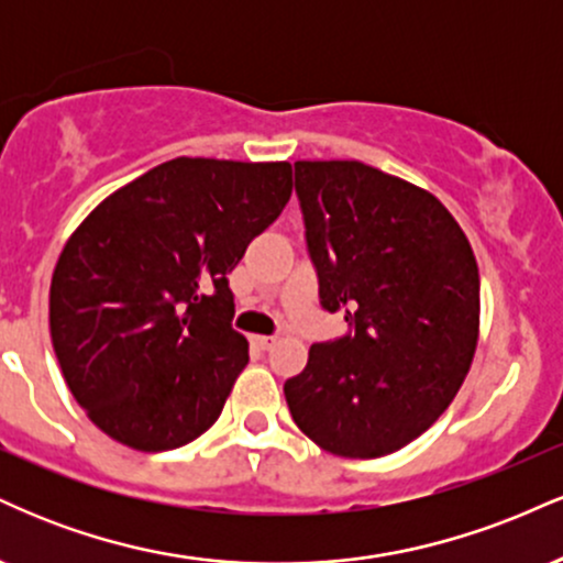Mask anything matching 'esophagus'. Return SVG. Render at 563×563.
Segmentation results:
<instances>
[{
    "instance_id": "esophagus-1",
    "label": "esophagus",
    "mask_w": 563,
    "mask_h": 563,
    "mask_svg": "<svg viewBox=\"0 0 563 563\" xmlns=\"http://www.w3.org/2000/svg\"><path fill=\"white\" fill-rule=\"evenodd\" d=\"M254 344L262 349V352H267V349H273L277 344V335H254Z\"/></svg>"
}]
</instances>
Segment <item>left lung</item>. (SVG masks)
Wrapping results in <instances>:
<instances>
[{"label": "left lung", "mask_w": 563, "mask_h": 563, "mask_svg": "<svg viewBox=\"0 0 563 563\" xmlns=\"http://www.w3.org/2000/svg\"><path fill=\"white\" fill-rule=\"evenodd\" d=\"M303 238L349 333L309 349L283 391L299 429L341 457L402 450L448 410L479 339V267L431 192L360 161H296Z\"/></svg>", "instance_id": "1"}]
</instances>
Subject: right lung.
Listing matches in <instances>:
<instances>
[{
	"mask_svg": "<svg viewBox=\"0 0 563 563\" xmlns=\"http://www.w3.org/2000/svg\"><path fill=\"white\" fill-rule=\"evenodd\" d=\"M290 164L174 158L108 196L68 238L49 333L89 421L132 450L183 448L249 363L228 275L280 217Z\"/></svg>",
	"mask_w": 563,
	"mask_h": 563,
	"instance_id": "right-lung-1",
	"label": "right lung"
}]
</instances>
